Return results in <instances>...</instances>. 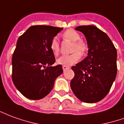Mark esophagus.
<instances>
[{
  "mask_svg": "<svg viewBox=\"0 0 124 124\" xmlns=\"http://www.w3.org/2000/svg\"><path fill=\"white\" fill-rule=\"evenodd\" d=\"M69 68H70L69 66H62V69H63V70L64 71L66 70L67 69H69Z\"/></svg>",
  "mask_w": 124,
  "mask_h": 124,
  "instance_id": "esophagus-1",
  "label": "esophagus"
}]
</instances>
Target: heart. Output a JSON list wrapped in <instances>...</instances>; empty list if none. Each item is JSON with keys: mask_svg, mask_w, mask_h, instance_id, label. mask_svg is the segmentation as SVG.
Returning <instances> with one entry per match:
<instances>
[{"mask_svg": "<svg viewBox=\"0 0 124 124\" xmlns=\"http://www.w3.org/2000/svg\"><path fill=\"white\" fill-rule=\"evenodd\" d=\"M62 37L65 39H68L74 42L72 46V52H74L70 55H63L60 56L57 60V63L58 64L69 66L76 64L79 61L81 57L80 54H83L86 52L87 46L85 41L80 40V35L77 31L72 29H68L66 31L63 33ZM50 49L54 55H58L59 53V42L57 37H54L52 39L50 43ZM78 51H79L78 52Z\"/></svg>", "mask_w": 124, "mask_h": 124, "instance_id": "obj_1", "label": "heart"}]
</instances>
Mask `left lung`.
<instances>
[{
	"label": "left lung",
	"mask_w": 124,
	"mask_h": 124,
	"mask_svg": "<svg viewBox=\"0 0 124 124\" xmlns=\"http://www.w3.org/2000/svg\"><path fill=\"white\" fill-rule=\"evenodd\" d=\"M76 30L86 38L88 55L72 67L74 77L71 89L79 100L94 103L107 95L117 74V50L108 35L93 25L78 26Z\"/></svg>",
	"instance_id": "8db88e82"
}]
</instances>
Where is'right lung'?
Here are the masks:
<instances>
[{"label":"right lung","instance_id":"obj_1","mask_svg":"<svg viewBox=\"0 0 124 124\" xmlns=\"http://www.w3.org/2000/svg\"><path fill=\"white\" fill-rule=\"evenodd\" d=\"M62 29L31 26L18 39L12 58V78L18 91L27 98L45 97L53 89L56 78L62 74V65L52 66L56 59L50 49L52 39Z\"/></svg>","mask_w":124,"mask_h":124}]
</instances>
